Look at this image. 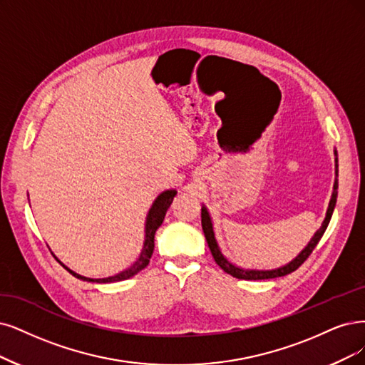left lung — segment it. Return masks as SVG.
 <instances>
[{
	"mask_svg": "<svg viewBox=\"0 0 365 365\" xmlns=\"http://www.w3.org/2000/svg\"><path fill=\"white\" fill-rule=\"evenodd\" d=\"M334 153H335V174L339 175V164H336V162H339V158H336V150H334ZM336 190H339V180L335 179L332 197H331L329 206H328V210H327V217H325V220H323L322 227L316 232L313 239L308 242V245L299 252L298 257L293 259L290 263H287L286 266H281L278 269H272V271H257V269H242V267H237L233 263L228 262L222 255V252H221V250L218 247L217 239H215L213 224H212V220H210V215H209L206 206H203V207H201V225H203V232H205L207 245L210 248V252L213 255L215 262H217V264L222 269L224 272L230 274L232 277L239 278V279H269V278H278V277H284L287 274H292L293 271H296V269H298L309 257V254L313 252V250L319 244V240L322 239L323 233H325L327 227H328V224L331 221L335 203H336V194H339V191H336Z\"/></svg>",
	"mask_w": 365,
	"mask_h": 365,
	"instance_id": "left-lung-1",
	"label": "left lung"
}]
</instances>
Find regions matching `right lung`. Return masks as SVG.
I'll return each instance as SVG.
<instances>
[{"label": "right lung", "mask_w": 365, "mask_h": 365, "mask_svg": "<svg viewBox=\"0 0 365 365\" xmlns=\"http://www.w3.org/2000/svg\"><path fill=\"white\" fill-rule=\"evenodd\" d=\"M175 194H178V191H175V190H168V191H164L162 194H159L158 198L155 200V203L152 205L150 210H148L147 218H145V239H144L143 251L140 254V257L137 259V262H135L130 267L125 269L123 272H120L114 277H108V278H87V277H83V275H79V274L71 271V269L66 267L64 264L63 266L73 277H76L79 279H84V281H91V282H115V281H123V279H128L133 275H137L140 271H143V269L148 264V262H150V257H152L153 250H155V233H156L158 228L160 227V224L164 222L165 213L170 209Z\"/></svg>", "instance_id": "1"}]
</instances>
